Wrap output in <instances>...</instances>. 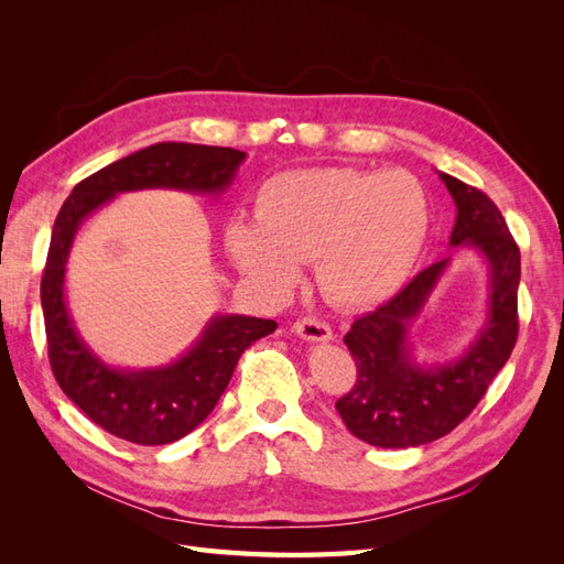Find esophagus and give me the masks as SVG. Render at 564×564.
<instances>
[{
	"instance_id": "1",
	"label": "esophagus",
	"mask_w": 564,
	"mask_h": 564,
	"mask_svg": "<svg viewBox=\"0 0 564 564\" xmlns=\"http://www.w3.org/2000/svg\"><path fill=\"white\" fill-rule=\"evenodd\" d=\"M294 334H299L303 340H308V344H329L332 340V329L317 317H303L294 322Z\"/></svg>"
}]
</instances>
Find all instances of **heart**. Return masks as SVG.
Returning a JSON list of instances; mask_svg holds the SVG:
<instances>
[{
  "label": "heart",
  "instance_id": "1",
  "mask_svg": "<svg viewBox=\"0 0 564 564\" xmlns=\"http://www.w3.org/2000/svg\"><path fill=\"white\" fill-rule=\"evenodd\" d=\"M431 232V202L406 172L350 166L292 169L268 178L256 214H235L226 249L237 270L284 294L315 259L322 294L340 308H373L395 296Z\"/></svg>",
  "mask_w": 564,
  "mask_h": 564
}]
</instances>
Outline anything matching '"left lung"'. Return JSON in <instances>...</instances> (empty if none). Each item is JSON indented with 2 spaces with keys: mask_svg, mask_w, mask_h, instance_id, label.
Wrapping results in <instances>:
<instances>
[{
  "mask_svg": "<svg viewBox=\"0 0 564 564\" xmlns=\"http://www.w3.org/2000/svg\"><path fill=\"white\" fill-rule=\"evenodd\" d=\"M456 204L452 249H473L487 263V317L470 346L445 362H419L412 324L425 311L452 256L421 270L381 308L355 319L344 336L357 381L336 402L346 429L383 449L421 447L452 433L508 362L518 340L520 249L501 212L482 191L437 172Z\"/></svg>",
  "mask_w": 564,
  "mask_h": 564,
  "instance_id": "8db88e82",
  "label": "left lung"
}]
</instances>
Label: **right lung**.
<instances>
[{
  "label": "right lung",
  "mask_w": 564,
  "mask_h": 564,
  "mask_svg": "<svg viewBox=\"0 0 564 564\" xmlns=\"http://www.w3.org/2000/svg\"><path fill=\"white\" fill-rule=\"evenodd\" d=\"M247 152L195 143H155L84 178L63 202L42 278L48 360L63 392L96 425L133 445H169L212 414L230 383L240 355L278 329L275 319L214 315L195 344L162 367H115L77 332L65 301V270L84 220L122 193L183 191L220 197Z\"/></svg>",
  "instance_id": "add662e5"
}]
</instances>
